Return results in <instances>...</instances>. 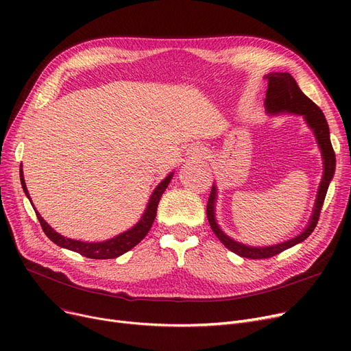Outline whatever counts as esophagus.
Instances as JSON below:
<instances>
[{"label": "esophagus", "mask_w": 351, "mask_h": 351, "mask_svg": "<svg viewBox=\"0 0 351 351\" xmlns=\"http://www.w3.org/2000/svg\"><path fill=\"white\" fill-rule=\"evenodd\" d=\"M188 155H189L191 159H202V158H205L206 152L204 151V147H200V146H192L191 149L188 151Z\"/></svg>", "instance_id": "1"}]
</instances>
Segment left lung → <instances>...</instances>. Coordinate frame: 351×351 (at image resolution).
<instances>
[{"instance_id": "obj_1", "label": "left lung", "mask_w": 351, "mask_h": 351, "mask_svg": "<svg viewBox=\"0 0 351 351\" xmlns=\"http://www.w3.org/2000/svg\"><path fill=\"white\" fill-rule=\"evenodd\" d=\"M265 80H267V90H266V99H265L266 112L269 115L293 114V115L303 117L307 126L311 129L313 134H315L319 149L322 152L323 176L317 189L311 216L303 232H300L298 236L289 239V241L280 242L278 245H269V246L245 245L242 242L234 241V239H232L222 229H220L216 220L217 186L213 183L210 196L208 200V208H206L209 225L213 233L217 236L219 241L222 242L230 252L242 257H247V259H267V257L279 254L280 252L290 249L291 246H296L303 241H306V239L311 234V232L315 230L319 222L323 202H324L330 182L333 179L335 171H336V155L333 151V146H331V142H330L328 125L324 114L322 112V109L303 94L298 82L294 81V78L289 72H270L267 75H265Z\"/></svg>"}]
</instances>
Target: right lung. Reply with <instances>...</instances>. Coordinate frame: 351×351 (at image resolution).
Returning a JSON list of instances; mask_svg holds the SVG:
<instances>
[{
	"label": "right lung",
	"instance_id": "add662e5",
	"mask_svg": "<svg viewBox=\"0 0 351 351\" xmlns=\"http://www.w3.org/2000/svg\"><path fill=\"white\" fill-rule=\"evenodd\" d=\"M23 166V165H21ZM173 178V172H171L168 176H166L159 185L155 188V191L152 192L149 200H147V205L145 208L143 215L141 216V219L136 222V225H134L131 229H128L114 237L106 239L104 242H82V241H75V239H69L62 236L61 233L55 232L45 220L43 219V216L40 215V212L36 210L32 205V200L29 197L27 185H25V179H24V172L23 168H20V179H21V186L24 189L25 196L29 199L31 205L35 210L36 217H38L40 223L43 226V230L45 232V234L51 239V241L58 245L60 247L77 252L85 257H89V259H115V257L126 253L128 250H131L132 247H135L142 239L149 232L155 216H156V210H158V204L160 200V196L163 195L165 189L168 188L169 182Z\"/></svg>",
	"mask_w": 351,
	"mask_h": 351
}]
</instances>
